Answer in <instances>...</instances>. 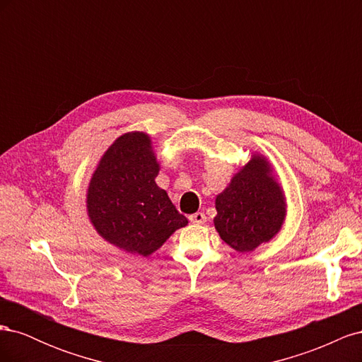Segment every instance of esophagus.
Wrapping results in <instances>:
<instances>
[{
    "label": "esophagus",
    "instance_id": "34e87169",
    "mask_svg": "<svg viewBox=\"0 0 362 362\" xmlns=\"http://www.w3.org/2000/svg\"><path fill=\"white\" fill-rule=\"evenodd\" d=\"M205 214L204 213H194V214H192L190 217H189V221L192 222V223H198V225H202V223H205Z\"/></svg>",
    "mask_w": 362,
    "mask_h": 362
}]
</instances>
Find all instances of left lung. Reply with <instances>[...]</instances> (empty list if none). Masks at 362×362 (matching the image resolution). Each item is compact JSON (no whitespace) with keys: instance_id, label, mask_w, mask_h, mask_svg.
Segmentation results:
<instances>
[{"instance_id":"1","label":"left lung","mask_w":362,"mask_h":362,"mask_svg":"<svg viewBox=\"0 0 362 362\" xmlns=\"http://www.w3.org/2000/svg\"><path fill=\"white\" fill-rule=\"evenodd\" d=\"M214 226L237 252H249L275 237L286 221V196L267 158L252 154L228 187L216 196Z\"/></svg>"}]
</instances>
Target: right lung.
Wrapping results in <instances>:
<instances>
[{"instance_id": "1", "label": "right lung", "mask_w": 362, "mask_h": 362, "mask_svg": "<svg viewBox=\"0 0 362 362\" xmlns=\"http://www.w3.org/2000/svg\"><path fill=\"white\" fill-rule=\"evenodd\" d=\"M158 170L151 137L140 131L117 137L104 152L86 204L90 223L105 242L148 257L189 223L157 185Z\"/></svg>"}]
</instances>
